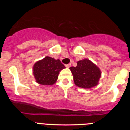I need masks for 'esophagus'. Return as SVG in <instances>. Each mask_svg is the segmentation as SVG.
Returning a JSON list of instances; mask_svg holds the SVG:
<instances>
[{"label": "esophagus", "instance_id": "34e87169", "mask_svg": "<svg viewBox=\"0 0 130 130\" xmlns=\"http://www.w3.org/2000/svg\"><path fill=\"white\" fill-rule=\"evenodd\" d=\"M71 66V64H66V68H70Z\"/></svg>", "mask_w": 130, "mask_h": 130}]
</instances>
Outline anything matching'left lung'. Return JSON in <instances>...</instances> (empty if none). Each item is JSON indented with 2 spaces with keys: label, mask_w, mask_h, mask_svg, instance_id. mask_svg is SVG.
Returning <instances> with one entry per match:
<instances>
[{
  "label": "left lung",
  "mask_w": 130,
  "mask_h": 130,
  "mask_svg": "<svg viewBox=\"0 0 130 130\" xmlns=\"http://www.w3.org/2000/svg\"><path fill=\"white\" fill-rule=\"evenodd\" d=\"M70 70L73 75L75 85L83 88L96 86L101 77L99 68L87 58L78 61L76 67L72 66Z\"/></svg>",
  "instance_id": "left-lung-1"
}]
</instances>
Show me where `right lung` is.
<instances>
[{"instance_id": "add662e5", "label": "right lung", "mask_w": 130, "mask_h": 130, "mask_svg": "<svg viewBox=\"0 0 130 130\" xmlns=\"http://www.w3.org/2000/svg\"><path fill=\"white\" fill-rule=\"evenodd\" d=\"M64 68L65 66L60 60L46 57L34 64L33 74L38 83L52 85L57 81L60 72Z\"/></svg>"}]
</instances>
